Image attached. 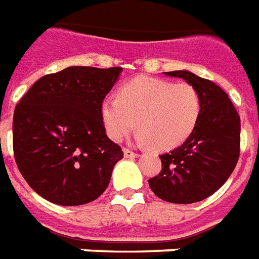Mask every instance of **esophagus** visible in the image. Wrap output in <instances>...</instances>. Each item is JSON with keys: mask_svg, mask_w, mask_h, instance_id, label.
<instances>
[{"mask_svg": "<svg viewBox=\"0 0 259 259\" xmlns=\"http://www.w3.org/2000/svg\"><path fill=\"white\" fill-rule=\"evenodd\" d=\"M123 154H124V158H137V156H139V154H137V152L132 151L130 148H124Z\"/></svg>", "mask_w": 259, "mask_h": 259, "instance_id": "obj_1", "label": "esophagus"}]
</instances>
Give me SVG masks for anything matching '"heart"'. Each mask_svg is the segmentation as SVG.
Here are the masks:
<instances>
[{"label":"heart","instance_id":"heart-1","mask_svg":"<svg viewBox=\"0 0 259 259\" xmlns=\"http://www.w3.org/2000/svg\"><path fill=\"white\" fill-rule=\"evenodd\" d=\"M202 114V96L191 83L140 76L122 86L118 99L101 105L111 140L122 141L136 127L139 140L159 151L181 145L192 135Z\"/></svg>","mask_w":259,"mask_h":259}]
</instances>
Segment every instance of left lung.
Wrapping results in <instances>:
<instances>
[{
    "label": "left lung",
    "mask_w": 259,
    "mask_h": 259,
    "mask_svg": "<svg viewBox=\"0 0 259 259\" xmlns=\"http://www.w3.org/2000/svg\"><path fill=\"white\" fill-rule=\"evenodd\" d=\"M202 96V114L183 145L159 155L162 170L149 188L166 202L188 204L208 198L225 184L240 155V116L221 88L189 71H171Z\"/></svg>",
    "instance_id": "obj_1"
}]
</instances>
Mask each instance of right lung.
Instances as JSON below:
<instances>
[{"instance_id":"add662e5","label":"right lung","mask_w":259,"mask_h":259,"mask_svg":"<svg viewBox=\"0 0 259 259\" xmlns=\"http://www.w3.org/2000/svg\"><path fill=\"white\" fill-rule=\"evenodd\" d=\"M120 67L74 66L39 78L13 114V155L35 192L60 206L93 202L123 158L101 118Z\"/></svg>"}]
</instances>
